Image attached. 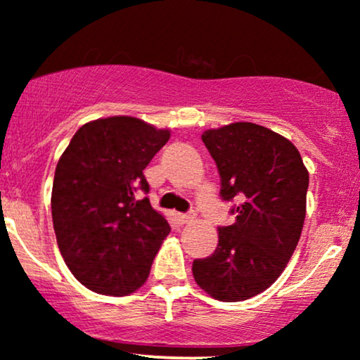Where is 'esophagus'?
<instances>
[{
    "mask_svg": "<svg viewBox=\"0 0 360 360\" xmlns=\"http://www.w3.org/2000/svg\"><path fill=\"white\" fill-rule=\"evenodd\" d=\"M177 220L184 225V223H189L194 220V213H177Z\"/></svg>",
    "mask_w": 360,
    "mask_h": 360,
    "instance_id": "esophagus-1",
    "label": "esophagus"
}]
</instances>
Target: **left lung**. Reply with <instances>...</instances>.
Returning a JSON list of instances; mask_svg holds the SVG:
<instances>
[{"mask_svg":"<svg viewBox=\"0 0 360 360\" xmlns=\"http://www.w3.org/2000/svg\"><path fill=\"white\" fill-rule=\"evenodd\" d=\"M201 139L220 172L221 200L242 203L230 210L232 225L218 229L213 254L193 262L194 281L214 300H249L279 278L298 245L308 171L288 139L255 123H230Z\"/></svg>","mask_w":360,"mask_h":360,"instance_id":"8db88e82","label":"left lung"}]
</instances>
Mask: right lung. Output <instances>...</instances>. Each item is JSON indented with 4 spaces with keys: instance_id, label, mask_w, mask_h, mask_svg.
<instances>
[{
    "instance_id": "obj_1",
    "label": "right lung",
    "mask_w": 360,
    "mask_h": 360,
    "mask_svg": "<svg viewBox=\"0 0 360 360\" xmlns=\"http://www.w3.org/2000/svg\"><path fill=\"white\" fill-rule=\"evenodd\" d=\"M171 137L134 117L86 123L56 167L52 221L65 264L82 286L127 296L148 278L171 232L150 206L143 169Z\"/></svg>"
}]
</instances>
